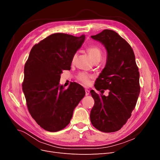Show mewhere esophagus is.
<instances>
[{
  "label": "esophagus",
  "instance_id": "esophagus-1",
  "mask_svg": "<svg viewBox=\"0 0 160 160\" xmlns=\"http://www.w3.org/2000/svg\"><path fill=\"white\" fill-rule=\"evenodd\" d=\"M90 93V91L88 89H85V95H89Z\"/></svg>",
  "mask_w": 160,
  "mask_h": 160
}]
</instances>
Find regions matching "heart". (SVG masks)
<instances>
[{"instance_id": "1", "label": "heart", "mask_w": 160, "mask_h": 160, "mask_svg": "<svg viewBox=\"0 0 160 160\" xmlns=\"http://www.w3.org/2000/svg\"><path fill=\"white\" fill-rule=\"evenodd\" d=\"M88 52L89 54L91 59L93 60V62L96 61H99L103 55L102 50H101V49L97 45H92L88 47ZM76 57H77V55L75 54L73 56V57H72V62L75 60ZM77 78H78L79 81H81V83H83V84L89 85L90 83L91 79L93 78V76L90 74L87 73V72H81V73L79 74Z\"/></svg>"}]
</instances>
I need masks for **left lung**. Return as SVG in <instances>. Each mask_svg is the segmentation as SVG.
Here are the masks:
<instances>
[{"mask_svg":"<svg viewBox=\"0 0 160 160\" xmlns=\"http://www.w3.org/2000/svg\"><path fill=\"white\" fill-rule=\"evenodd\" d=\"M107 51V61L97 79V90H109V95L91 91L95 101L90 113L92 125L101 132H115L131 117L140 92L139 72L132 48L118 34L109 29L91 37Z\"/></svg>","mask_w":160,"mask_h":160,"instance_id":"obj_1","label":"left lung"}]
</instances>
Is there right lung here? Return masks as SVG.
I'll list each match as a JSON object with an SVG mask.
<instances>
[{
    "label": "right lung",
    "mask_w": 160,
    "mask_h": 160,
    "mask_svg": "<svg viewBox=\"0 0 160 160\" xmlns=\"http://www.w3.org/2000/svg\"><path fill=\"white\" fill-rule=\"evenodd\" d=\"M85 35L55 33L34 45L24 69L22 91L27 108L38 125L48 132L64 129L85 91L72 83L59 85L63 70L71 69L72 57L83 45Z\"/></svg>",
    "instance_id": "right-lung-1"
}]
</instances>
